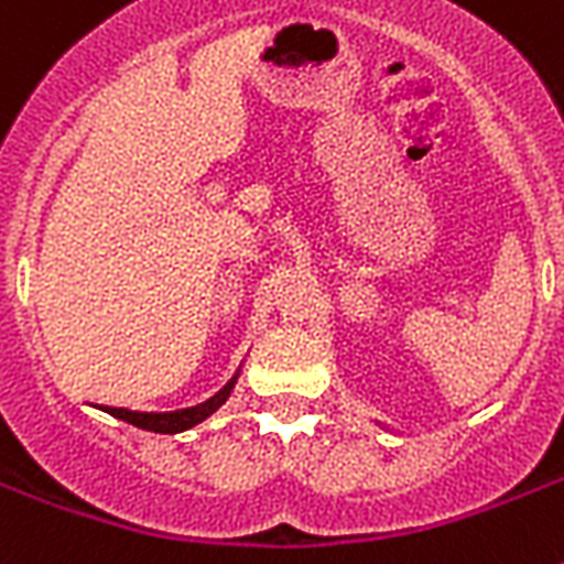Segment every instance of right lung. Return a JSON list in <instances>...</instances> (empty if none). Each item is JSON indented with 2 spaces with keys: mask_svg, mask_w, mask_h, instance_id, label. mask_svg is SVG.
I'll return each instance as SVG.
<instances>
[{
  "mask_svg": "<svg viewBox=\"0 0 564 564\" xmlns=\"http://www.w3.org/2000/svg\"><path fill=\"white\" fill-rule=\"evenodd\" d=\"M237 383V377L230 380L221 392H216L210 401L198 403V406H187V410H175V412H131V410H113V415L128 424H134V427H143V430H154V433H181V430H189L195 427L198 421H204L207 415L219 410L221 403L228 401L230 389Z\"/></svg>",
  "mask_w": 564,
  "mask_h": 564,
  "instance_id": "obj_1",
  "label": "right lung"
}]
</instances>
